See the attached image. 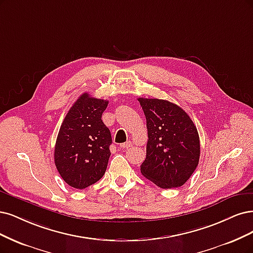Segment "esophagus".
<instances>
[{"mask_svg":"<svg viewBox=\"0 0 253 253\" xmlns=\"http://www.w3.org/2000/svg\"><path fill=\"white\" fill-rule=\"evenodd\" d=\"M130 145H132V142L130 141H126L125 143H121L119 146L121 147V149H127V147H129Z\"/></svg>","mask_w":253,"mask_h":253,"instance_id":"obj_1","label":"esophagus"}]
</instances>
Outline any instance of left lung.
<instances>
[{"instance_id": "8db88e82", "label": "left lung", "mask_w": 253, "mask_h": 253, "mask_svg": "<svg viewBox=\"0 0 253 253\" xmlns=\"http://www.w3.org/2000/svg\"><path fill=\"white\" fill-rule=\"evenodd\" d=\"M146 118V157L142 175L161 188L182 186L200 158L197 127L187 113L164 99L138 98Z\"/></svg>"}]
</instances>
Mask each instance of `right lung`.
<instances>
[{"label":"right lung","mask_w":253,"mask_h":253,"mask_svg":"<svg viewBox=\"0 0 253 253\" xmlns=\"http://www.w3.org/2000/svg\"><path fill=\"white\" fill-rule=\"evenodd\" d=\"M108 100L82 94L60 126L54 162L60 177L77 189L88 187L102 178L111 156L112 137L101 116Z\"/></svg>","instance_id":"right-lung-1"}]
</instances>
